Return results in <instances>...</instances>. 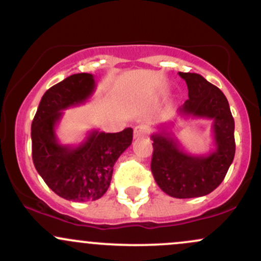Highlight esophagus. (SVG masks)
Instances as JSON below:
<instances>
[{
    "label": "esophagus",
    "instance_id": "obj_1",
    "mask_svg": "<svg viewBox=\"0 0 261 261\" xmlns=\"http://www.w3.org/2000/svg\"><path fill=\"white\" fill-rule=\"evenodd\" d=\"M149 133V128L147 125H137L136 127L134 128V137L135 139H142V137H146Z\"/></svg>",
    "mask_w": 261,
    "mask_h": 261
}]
</instances>
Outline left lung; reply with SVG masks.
<instances>
[{"label": "left lung", "instance_id": "1", "mask_svg": "<svg viewBox=\"0 0 261 261\" xmlns=\"http://www.w3.org/2000/svg\"><path fill=\"white\" fill-rule=\"evenodd\" d=\"M187 82L189 99L178 109L182 118L212 120L216 149L208 154L185 151L168 125L151 136L153 141L151 170L162 190L176 199L205 196L214 191L228 172L236 153L234 120L227 98L201 74L179 72ZM174 126V122H170Z\"/></svg>", "mask_w": 261, "mask_h": 261}]
</instances>
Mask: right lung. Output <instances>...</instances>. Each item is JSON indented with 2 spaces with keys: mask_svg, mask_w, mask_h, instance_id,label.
<instances>
[{
  "mask_svg": "<svg viewBox=\"0 0 261 261\" xmlns=\"http://www.w3.org/2000/svg\"><path fill=\"white\" fill-rule=\"evenodd\" d=\"M95 89L91 73H76L47 89L32 122V155L35 169L62 199L94 201L107 193L113 167L133 143V128L116 134L92 130L80 145L59 142L56 126L64 112L86 103Z\"/></svg>",
  "mask_w": 261,
  "mask_h": 261,
  "instance_id": "1",
  "label": "right lung"
}]
</instances>
